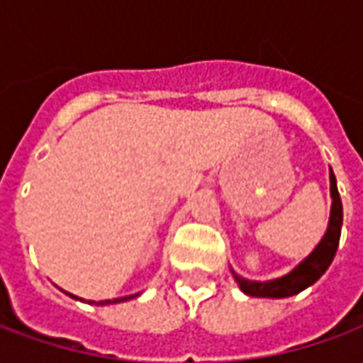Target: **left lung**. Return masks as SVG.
Wrapping results in <instances>:
<instances>
[{
  "label": "left lung",
  "mask_w": 363,
  "mask_h": 363,
  "mask_svg": "<svg viewBox=\"0 0 363 363\" xmlns=\"http://www.w3.org/2000/svg\"><path fill=\"white\" fill-rule=\"evenodd\" d=\"M328 179H330V198H333L330 218H328L327 231L317 243V247L303 260H299L288 274H284L280 278H272V280H249V278H243L241 274H237L231 268V274L235 278L237 286L241 288L243 294L251 297H272V299L297 296L299 291L313 286L323 274L327 272V268L330 267V262L335 259L338 241H340V231H342V202H340V194H338V189H336V179L333 169H330Z\"/></svg>",
  "instance_id": "1"
}]
</instances>
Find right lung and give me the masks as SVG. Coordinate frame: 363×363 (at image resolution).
I'll list each match as a JSON object with an SVG mask.
<instances>
[{
	"label": "right lung",
	"mask_w": 363,
	"mask_h": 363,
	"mask_svg": "<svg viewBox=\"0 0 363 363\" xmlns=\"http://www.w3.org/2000/svg\"><path fill=\"white\" fill-rule=\"evenodd\" d=\"M66 296L74 297V299H79V301H85V303H95V305H111V303H122V301H130V299H134L140 294H134V296H124V297H116V299H103V301H91V299H83V297H77L74 294H69V291H64Z\"/></svg>",
	"instance_id": "1"
}]
</instances>
